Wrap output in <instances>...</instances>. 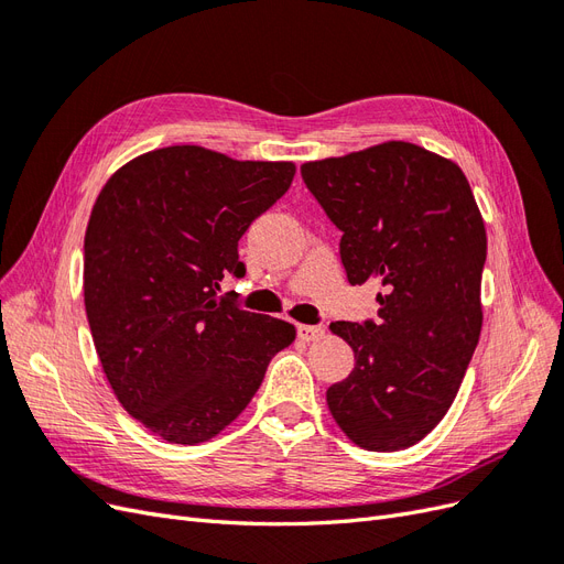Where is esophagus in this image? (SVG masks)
I'll use <instances>...</instances> for the list:
<instances>
[{"mask_svg":"<svg viewBox=\"0 0 564 564\" xmlns=\"http://www.w3.org/2000/svg\"><path fill=\"white\" fill-rule=\"evenodd\" d=\"M296 336L305 340V344H311V340H317L324 336V327H317V324H299Z\"/></svg>","mask_w":564,"mask_h":564,"instance_id":"obj_1","label":"esophagus"}]
</instances>
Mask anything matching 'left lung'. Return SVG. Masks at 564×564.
Segmentation results:
<instances>
[{
  "instance_id": "obj_1",
  "label": "left lung",
  "mask_w": 564,
  "mask_h": 564,
  "mask_svg": "<svg viewBox=\"0 0 564 564\" xmlns=\"http://www.w3.org/2000/svg\"><path fill=\"white\" fill-rule=\"evenodd\" d=\"M301 176L344 232L348 282L383 289L377 322L329 324L355 352L329 412L362 449H406L447 414L480 340V209L458 164L404 141L305 162Z\"/></svg>"
}]
</instances>
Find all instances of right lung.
I'll return each mask as SVG.
<instances>
[{"label":"right lung","mask_w":564,"mask_h":564,"mask_svg":"<svg viewBox=\"0 0 564 564\" xmlns=\"http://www.w3.org/2000/svg\"><path fill=\"white\" fill-rule=\"evenodd\" d=\"M292 162H240L199 145L131 160L84 235V305L117 400L148 431L199 445L242 414L294 324L216 292L245 278L237 242L292 185Z\"/></svg>","instance_id":"1"}]
</instances>
